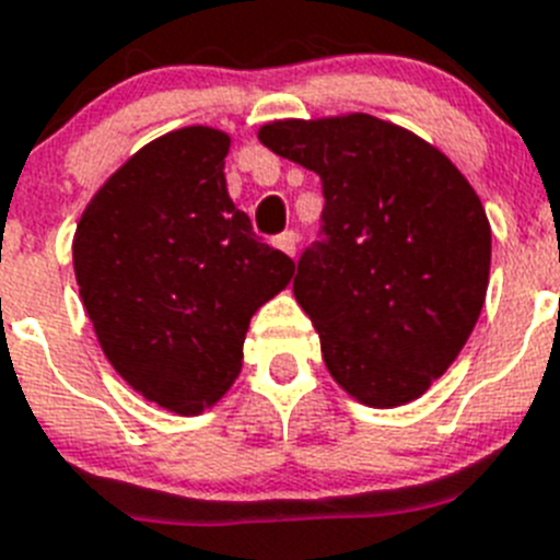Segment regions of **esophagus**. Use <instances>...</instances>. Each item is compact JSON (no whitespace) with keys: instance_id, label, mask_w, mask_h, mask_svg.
I'll return each mask as SVG.
<instances>
[{"instance_id":"1","label":"esophagus","mask_w":560,"mask_h":560,"mask_svg":"<svg viewBox=\"0 0 560 560\" xmlns=\"http://www.w3.org/2000/svg\"><path fill=\"white\" fill-rule=\"evenodd\" d=\"M276 247H279V250H284L287 256H295V247H299V233L284 231L281 236H276Z\"/></svg>"}]
</instances>
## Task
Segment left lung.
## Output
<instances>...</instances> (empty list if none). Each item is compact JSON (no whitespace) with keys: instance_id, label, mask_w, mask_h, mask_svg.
Listing matches in <instances>:
<instances>
[{"instance_id":"left-lung-1","label":"left lung","mask_w":560,"mask_h":560,"mask_svg":"<svg viewBox=\"0 0 560 560\" xmlns=\"http://www.w3.org/2000/svg\"><path fill=\"white\" fill-rule=\"evenodd\" d=\"M259 140L320 177L324 211L293 281L329 374L402 406L454 363L482 313L490 225L442 152L372 115L276 120Z\"/></svg>"}]
</instances>
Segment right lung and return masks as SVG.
I'll return each instance as SVG.
<instances>
[{"instance_id":"obj_1","label":"right lung","mask_w":560,"mask_h":560,"mask_svg":"<svg viewBox=\"0 0 560 560\" xmlns=\"http://www.w3.org/2000/svg\"><path fill=\"white\" fill-rule=\"evenodd\" d=\"M228 149L208 126L143 145L92 197L72 242L104 354L138 395L177 415L225 395L253 313L295 273L228 197Z\"/></svg>"}]
</instances>
